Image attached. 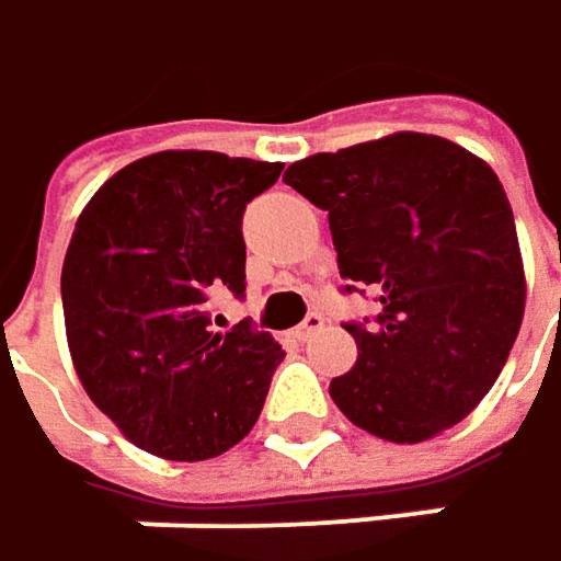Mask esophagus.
I'll return each instance as SVG.
<instances>
[{
    "instance_id": "obj_1",
    "label": "esophagus",
    "mask_w": 561,
    "mask_h": 561,
    "mask_svg": "<svg viewBox=\"0 0 561 561\" xmlns=\"http://www.w3.org/2000/svg\"><path fill=\"white\" fill-rule=\"evenodd\" d=\"M324 331V314H318V311H308V318L295 328V336L305 343V340H311L314 333Z\"/></svg>"
}]
</instances>
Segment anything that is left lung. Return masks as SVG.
<instances>
[{
	"mask_svg": "<svg viewBox=\"0 0 561 561\" xmlns=\"http://www.w3.org/2000/svg\"><path fill=\"white\" fill-rule=\"evenodd\" d=\"M328 211L343 291L379 314L346 321L356 366L333 404L363 431L421 443L459 424L501 376L524 321L514 211L494 170L453 140L391 134L285 170Z\"/></svg>",
	"mask_w": 561,
	"mask_h": 561,
	"instance_id": "obj_1",
	"label": "left lung"
}]
</instances>
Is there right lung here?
Segmentation results:
<instances>
[{
  "instance_id": "right-lung-1",
  "label": "right lung",
  "mask_w": 561,
  "mask_h": 561,
  "mask_svg": "<svg viewBox=\"0 0 561 561\" xmlns=\"http://www.w3.org/2000/svg\"><path fill=\"white\" fill-rule=\"evenodd\" d=\"M282 163L163 150L79 215L60 295L77 376L134 446L211 459L256 424L282 346L250 321L211 331L208 298L247 291L243 211Z\"/></svg>"
}]
</instances>
